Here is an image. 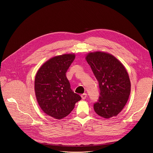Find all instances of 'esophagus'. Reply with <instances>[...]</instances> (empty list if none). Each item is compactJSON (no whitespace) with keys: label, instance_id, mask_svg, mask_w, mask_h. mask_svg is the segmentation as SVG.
<instances>
[{"label":"esophagus","instance_id":"34e87169","mask_svg":"<svg viewBox=\"0 0 153 153\" xmlns=\"http://www.w3.org/2000/svg\"><path fill=\"white\" fill-rule=\"evenodd\" d=\"M86 96H87V94L86 93H83L81 95V97H82V99H85L86 98Z\"/></svg>","mask_w":153,"mask_h":153}]
</instances>
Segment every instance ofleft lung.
<instances>
[{"label": "left lung", "instance_id": "1", "mask_svg": "<svg viewBox=\"0 0 153 153\" xmlns=\"http://www.w3.org/2000/svg\"><path fill=\"white\" fill-rule=\"evenodd\" d=\"M86 60L99 82L100 96L94 110L106 119L117 116L126 105L131 91V82L123 65L113 56L97 51Z\"/></svg>", "mask_w": 153, "mask_h": 153}]
</instances>
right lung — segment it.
<instances>
[{"label": "right lung", "mask_w": 153, "mask_h": 153, "mask_svg": "<svg viewBox=\"0 0 153 153\" xmlns=\"http://www.w3.org/2000/svg\"><path fill=\"white\" fill-rule=\"evenodd\" d=\"M75 59L73 54L54 57L38 70L34 82L37 102L42 111L57 119L68 116L81 97L71 89L66 73Z\"/></svg>", "instance_id": "right-lung-1"}]
</instances>
